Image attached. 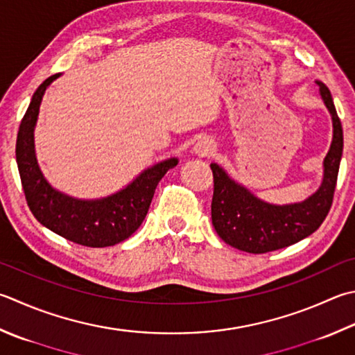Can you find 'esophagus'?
<instances>
[{
	"mask_svg": "<svg viewBox=\"0 0 355 355\" xmlns=\"http://www.w3.org/2000/svg\"><path fill=\"white\" fill-rule=\"evenodd\" d=\"M215 150H216L215 144H213L209 139H200L199 142L195 145V155H198L199 157L211 156L213 153H215Z\"/></svg>",
	"mask_w": 355,
	"mask_h": 355,
	"instance_id": "esophagus-1",
	"label": "esophagus"
}]
</instances>
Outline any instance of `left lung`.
<instances>
[{"label":"left lung","instance_id":"1","mask_svg":"<svg viewBox=\"0 0 355 355\" xmlns=\"http://www.w3.org/2000/svg\"><path fill=\"white\" fill-rule=\"evenodd\" d=\"M326 108L332 116V144L323 162L320 189L303 202L275 205L253 196L235 182L218 164H211L213 190L211 223L219 238L238 250L266 253L292 245L315 232L331 210L340 160L343 130L327 86L318 82Z\"/></svg>","mask_w":355,"mask_h":355}]
</instances>
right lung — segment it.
Instances as JSON below:
<instances>
[{"mask_svg":"<svg viewBox=\"0 0 355 355\" xmlns=\"http://www.w3.org/2000/svg\"><path fill=\"white\" fill-rule=\"evenodd\" d=\"M57 77L60 73L46 78L33 92L18 130L15 153L26 200L40 224L72 243L86 247L119 244L144 223L159 180L178 165V159L171 157L150 166L123 190L108 198L83 200L52 189L37 164L33 128L44 91Z\"/></svg>","mask_w":355,"mask_h":355,"instance_id":"add662e5","label":"right lung"}]
</instances>
